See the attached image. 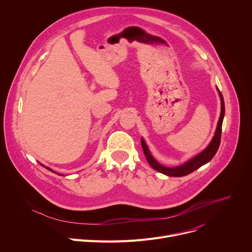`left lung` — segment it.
Returning a JSON list of instances; mask_svg holds the SVG:
<instances>
[{"instance_id":"1","label":"left lung","mask_w":252,"mask_h":252,"mask_svg":"<svg viewBox=\"0 0 252 252\" xmlns=\"http://www.w3.org/2000/svg\"><path fill=\"white\" fill-rule=\"evenodd\" d=\"M220 97V103H221V111H220V117L218 123V126H217V130L214 132V135L211 139V141L209 142V145L198 155H196L195 157L191 158L190 159H189L188 161H186L185 163L177 165V166H164L162 164H160L151 154L147 142L145 141L141 137L140 142H141V147L143 150V153H145V156L147 158L148 162L150 163V165L156 169L158 172H161L165 175L168 176H174V177H179V176H185L188 175L189 173H191L192 171H194L195 169L199 168L200 166H202L203 164L207 163L208 161H210L212 159V158L214 157V155L217 154L219 148H220V137H221V127H222V122H223V118H224V100H223V96L221 94V93L220 92L219 88H217Z\"/></svg>"}]
</instances>
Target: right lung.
<instances>
[{
	"instance_id": "1",
	"label": "right lung",
	"mask_w": 252,
	"mask_h": 252,
	"mask_svg": "<svg viewBox=\"0 0 252 252\" xmlns=\"http://www.w3.org/2000/svg\"><path fill=\"white\" fill-rule=\"evenodd\" d=\"M41 165H42V166H45V167H46V168H47V169H49V170H50V171H52V172H55V173H57V172H56V171H55V170H53V169H52V168H50V167H48V166H46V165H44V164H43V163H41ZM57 174H59V175H63V174H61V173H57Z\"/></svg>"
}]
</instances>
